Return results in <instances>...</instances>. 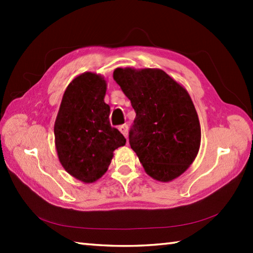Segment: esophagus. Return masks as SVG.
<instances>
[{"mask_svg": "<svg viewBox=\"0 0 253 253\" xmlns=\"http://www.w3.org/2000/svg\"><path fill=\"white\" fill-rule=\"evenodd\" d=\"M119 130H121L122 134L127 138V136H128V125H126V124L121 125V126H119Z\"/></svg>", "mask_w": 253, "mask_h": 253, "instance_id": "1", "label": "esophagus"}]
</instances>
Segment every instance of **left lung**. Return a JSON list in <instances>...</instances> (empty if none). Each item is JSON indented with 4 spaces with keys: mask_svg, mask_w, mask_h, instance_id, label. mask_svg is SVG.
I'll use <instances>...</instances> for the list:
<instances>
[{
    "mask_svg": "<svg viewBox=\"0 0 253 253\" xmlns=\"http://www.w3.org/2000/svg\"><path fill=\"white\" fill-rule=\"evenodd\" d=\"M114 79L136 113L129 144L146 173L161 182L176 178L193 163L201 144L190 95L161 69L118 68Z\"/></svg>",
    "mask_w": 253,
    "mask_h": 253,
    "instance_id": "obj_1",
    "label": "left lung"
}]
</instances>
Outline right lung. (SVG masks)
Instances as JSON below:
<instances>
[{"mask_svg":"<svg viewBox=\"0 0 253 253\" xmlns=\"http://www.w3.org/2000/svg\"><path fill=\"white\" fill-rule=\"evenodd\" d=\"M105 95L104 78L84 72L68 85L55 119L59 161L68 173L84 183L100 178L115 149L126 144L122 132L110 125Z\"/></svg>","mask_w":253,"mask_h":253,"instance_id":"obj_1","label":"right lung"}]
</instances>
